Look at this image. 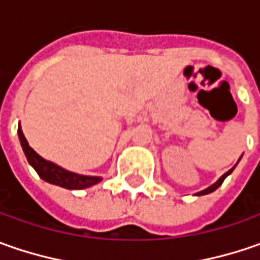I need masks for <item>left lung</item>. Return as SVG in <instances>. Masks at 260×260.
Listing matches in <instances>:
<instances>
[{
    "label": "left lung",
    "instance_id": "8db88e82",
    "mask_svg": "<svg viewBox=\"0 0 260 260\" xmlns=\"http://www.w3.org/2000/svg\"><path fill=\"white\" fill-rule=\"evenodd\" d=\"M240 157H242V156H240ZM239 160H240V159H239ZM239 160H237V164H239ZM237 164H236V165H237ZM236 165L233 166V168H232V169H230V171H227V172H225L224 175H221V176H220V178H218V181H217V182H214V184H213V185H210V186H208V188H205V189H203V191H200V192H197V194H195V195H198V197H200V195L211 194V192H213V191H215V189H217V188H218V186H220V185L223 184V181H224L225 178H227V176H229V175L232 174V172H233V171H235Z\"/></svg>",
    "mask_w": 260,
    "mask_h": 260
}]
</instances>
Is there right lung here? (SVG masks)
<instances>
[{"label": "right lung", "mask_w": 260, "mask_h": 260, "mask_svg": "<svg viewBox=\"0 0 260 260\" xmlns=\"http://www.w3.org/2000/svg\"><path fill=\"white\" fill-rule=\"evenodd\" d=\"M17 133H18V139H20V143H21L23 152H24L28 164L35 168L39 176L46 182L62 186L66 189H85V188H89V186L103 181L101 176H86V175L75 174V172L66 171L62 166L56 165L50 160H46L37 152H35V149L30 147L20 124H18Z\"/></svg>", "instance_id": "obj_1"}]
</instances>
